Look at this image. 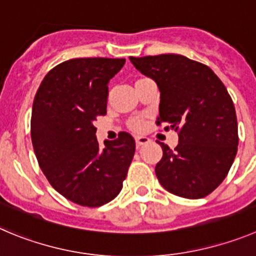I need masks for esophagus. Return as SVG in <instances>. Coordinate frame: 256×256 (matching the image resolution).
Returning a JSON list of instances; mask_svg holds the SVG:
<instances>
[{"label":"esophagus","instance_id":"1","mask_svg":"<svg viewBox=\"0 0 256 256\" xmlns=\"http://www.w3.org/2000/svg\"><path fill=\"white\" fill-rule=\"evenodd\" d=\"M135 142H136V146L140 148L142 146V145L148 144V142H150V139L149 138H146V136H136Z\"/></svg>","mask_w":256,"mask_h":256}]
</instances>
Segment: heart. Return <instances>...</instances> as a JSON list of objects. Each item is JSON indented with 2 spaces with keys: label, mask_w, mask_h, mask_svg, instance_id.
<instances>
[{
  "label": "heart",
  "mask_w": 256,
  "mask_h": 256,
  "mask_svg": "<svg viewBox=\"0 0 256 256\" xmlns=\"http://www.w3.org/2000/svg\"><path fill=\"white\" fill-rule=\"evenodd\" d=\"M130 128L134 131H140L144 128V121H142V118H134L130 121Z\"/></svg>",
  "instance_id": "b5f03b06"
}]
</instances>
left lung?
<instances>
[{
  "label": "left lung",
  "mask_w": 256,
  "mask_h": 256,
  "mask_svg": "<svg viewBox=\"0 0 256 256\" xmlns=\"http://www.w3.org/2000/svg\"><path fill=\"white\" fill-rule=\"evenodd\" d=\"M130 60L160 90L156 125L178 131L174 150L159 142L158 180L179 197H206L226 178L238 152V120L228 90L210 66L178 54Z\"/></svg>",
  "instance_id": "obj_1"
}]
</instances>
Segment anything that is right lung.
<instances>
[{
  "mask_svg": "<svg viewBox=\"0 0 256 256\" xmlns=\"http://www.w3.org/2000/svg\"><path fill=\"white\" fill-rule=\"evenodd\" d=\"M125 59L77 58L63 62L42 80L31 114V142L52 187L66 200L100 207L122 188L135 154L128 132L100 148L94 121L104 116L108 82Z\"/></svg>",
  "mask_w": 256,
  "mask_h": 256,
  "instance_id": "add662e5",
  "label": "right lung"
}]
</instances>
